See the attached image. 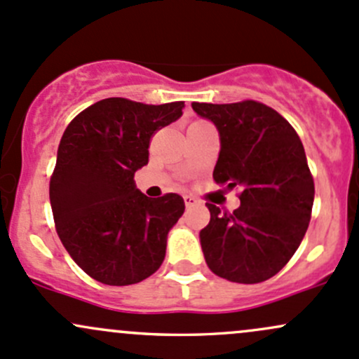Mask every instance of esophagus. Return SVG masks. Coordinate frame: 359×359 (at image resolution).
<instances>
[{"mask_svg":"<svg viewBox=\"0 0 359 359\" xmlns=\"http://www.w3.org/2000/svg\"><path fill=\"white\" fill-rule=\"evenodd\" d=\"M196 203H198V200H196L195 196L184 195V205H187V209H190V207H195Z\"/></svg>","mask_w":359,"mask_h":359,"instance_id":"1","label":"esophagus"}]
</instances>
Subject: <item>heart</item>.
<instances>
[{"instance_id": "1", "label": "heart", "mask_w": 359, "mask_h": 359, "mask_svg": "<svg viewBox=\"0 0 359 359\" xmlns=\"http://www.w3.org/2000/svg\"><path fill=\"white\" fill-rule=\"evenodd\" d=\"M196 123H205V121H196Z\"/></svg>"}]
</instances>
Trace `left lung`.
Returning <instances> with one entry per match:
<instances>
[{
  "mask_svg": "<svg viewBox=\"0 0 359 359\" xmlns=\"http://www.w3.org/2000/svg\"><path fill=\"white\" fill-rule=\"evenodd\" d=\"M191 107L219 130L214 181L241 188L236 210L207 203L203 257L222 279L264 283L291 260L310 224L315 184L302 140L287 119L258 101Z\"/></svg>",
  "mask_w": 359,
  "mask_h": 359,
  "instance_id": "1",
  "label": "left lung"
}]
</instances>
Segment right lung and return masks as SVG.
Segmentation results:
<instances>
[{
	"label": "right lung",
	"mask_w": 359,
	"mask_h": 359,
	"mask_svg": "<svg viewBox=\"0 0 359 359\" xmlns=\"http://www.w3.org/2000/svg\"><path fill=\"white\" fill-rule=\"evenodd\" d=\"M183 101L161 104L109 97L72 119L49 181L56 233L75 264L107 286L152 276L168 233L184 212L178 194L149 198L135 171L149 163L150 138L183 114Z\"/></svg>",
	"instance_id": "1"
}]
</instances>
